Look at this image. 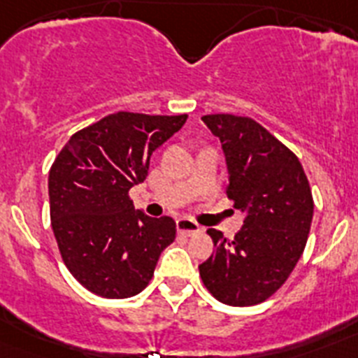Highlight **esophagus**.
<instances>
[{
    "mask_svg": "<svg viewBox=\"0 0 358 358\" xmlns=\"http://www.w3.org/2000/svg\"><path fill=\"white\" fill-rule=\"evenodd\" d=\"M177 231L186 236H194L201 233L202 227L197 222H194V220H189V218H179L177 220Z\"/></svg>",
    "mask_w": 358,
    "mask_h": 358,
    "instance_id": "1",
    "label": "esophagus"
}]
</instances>
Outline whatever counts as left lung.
<instances>
[{
	"mask_svg": "<svg viewBox=\"0 0 358 358\" xmlns=\"http://www.w3.org/2000/svg\"><path fill=\"white\" fill-rule=\"evenodd\" d=\"M226 154V194L248 215L233 240L208 229L215 252L199 265L202 283L218 301L251 306L287 281L305 251L314 199L290 148L248 116H202Z\"/></svg>",
	"mask_w": 358,
	"mask_h": 358,
	"instance_id": "8db88e82",
	"label": "left lung"
}]
</instances>
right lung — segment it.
Segmentation results:
<instances>
[{
	"label": "right lung",
	"instance_id": "right-lung-1",
	"mask_svg": "<svg viewBox=\"0 0 358 358\" xmlns=\"http://www.w3.org/2000/svg\"><path fill=\"white\" fill-rule=\"evenodd\" d=\"M186 118L120 110L75 132L53 161V235L68 271L90 292L107 299L140 294L176 238L173 218L136 211L129 189L147 179L152 152Z\"/></svg>",
	"mask_w": 358,
	"mask_h": 358
}]
</instances>
